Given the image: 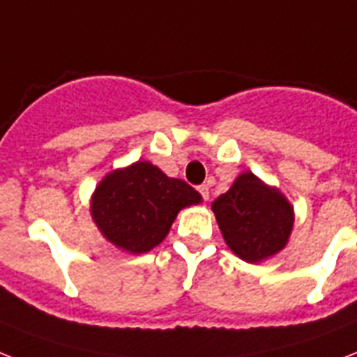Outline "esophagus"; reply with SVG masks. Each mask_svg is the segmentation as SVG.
Wrapping results in <instances>:
<instances>
[{
  "mask_svg": "<svg viewBox=\"0 0 357 357\" xmlns=\"http://www.w3.org/2000/svg\"><path fill=\"white\" fill-rule=\"evenodd\" d=\"M198 192L202 194V198H204L205 202H207L208 196H211V192H208V187H207V185H199V187H198Z\"/></svg>",
  "mask_w": 357,
  "mask_h": 357,
  "instance_id": "esophagus-1",
  "label": "esophagus"
}]
</instances>
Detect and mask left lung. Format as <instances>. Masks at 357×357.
Segmentation results:
<instances>
[{
	"mask_svg": "<svg viewBox=\"0 0 357 357\" xmlns=\"http://www.w3.org/2000/svg\"><path fill=\"white\" fill-rule=\"evenodd\" d=\"M225 244L245 262H262L282 251L294 229V207L279 188L242 172L213 202Z\"/></svg>",
	"mask_w": 357,
	"mask_h": 357,
	"instance_id": "8db88e82",
	"label": "left lung"
}]
</instances>
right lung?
Here are the masks:
<instances>
[{
	"label": "right lung",
	"mask_w": 357,
	"mask_h": 357,
	"mask_svg": "<svg viewBox=\"0 0 357 357\" xmlns=\"http://www.w3.org/2000/svg\"><path fill=\"white\" fill-rule=\"evenodd\" d=\"M202 202L183 179L169 178L150 161L104 176L91 196V218L115 248L149 253L169 234L181 208Z\"/></svg>",
	"instance_id": "obj_1"
}]
</instances>
